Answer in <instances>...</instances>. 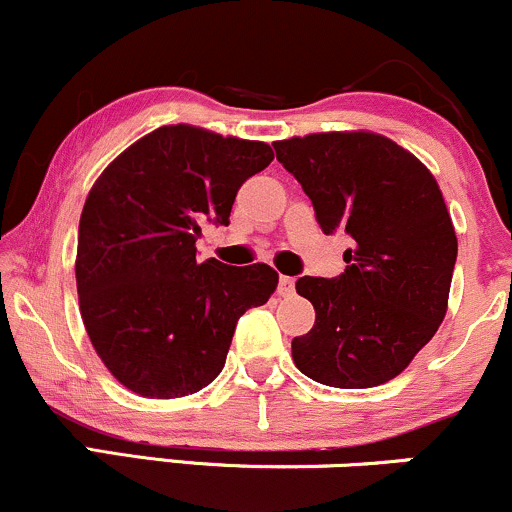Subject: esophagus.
Returning <instances> with one entry per match:
<instances>
[{
	"instance_id": "1",
	"label": "esophagus",
	"mask_w": 512,
	"mask_h": 512,
	"mask_svg": "<svg viewBox=\"0 0 512 512\" xmlns=\"http://www.w3.org/2000/svg\"><path fill=\"white\" fill-rule=\"evenodd\" d=\"M293 289H296V279L293 276H279V293L281 296H291Z\"/></svg>"
}]
</instances>
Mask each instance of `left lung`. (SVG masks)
Returning a JSON list of instances; mask_svg holds the SVG:
<instances>
[{
    "label": "left lung",
    "mask_w": 512,
    "mask_h": 512,
    "mask_svg": "<svg viewBox=\"0 0 512 512\" xmlns=\"http://www.w3.org/2000/svg\"><path fill=\"white\" fill-rule=\"evenodd\" d=\"M274 149L322 233L354 240L342 274L296 281L315 308L313 330L291 342L296 368L344 390L383 385L431 342L448 310L457 236L443 192L383 134L320 132Z\"/></svg>",
    "instance_id": "obj_1"
}]
</instances>
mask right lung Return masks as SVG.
I'll return each mask as SVG.
<instances>
[{"mask_svg": "<svg viewBox=\"0 0 512 512\" xmlns=\"http://www.w3.org/2000/svg\"><path fill=\"white\" fill-rule=\"evenodd\" d=\"M272 146L166 125L134 142L93 182L79 221L81 320L105 368L149 399L207 387L240 315L272 296L269 264L197 262L204 223L228 226L245 180Z\"/></svg>", "mask_w": 512, "mask_h": 512, "instance_id": "right-lung-1", "label": "right lung"}]
</instances>
